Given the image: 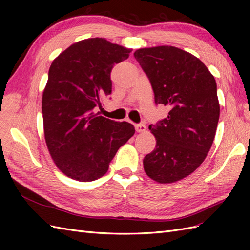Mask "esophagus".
I'll use <instances>...</instances> for the list:
<instances>
[{
  "instance_id": "obj_1",
  "label": "esophagus",
  "mask_w": 250,
  "mask_h": 250,
  "mask_svg": "<svg viewBox=\"0 0 250 250\" xmlns=\"http://www.w3.org/2000/svg\"><path fill=\"white\" fill-rule=\"evenodd\" d=\"M135 130H137V132H139V133L145 132L146 131V126L144 124H137V125H135Z\"/></svg>"
}]
</instances>
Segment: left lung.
Returning a JSON list of instances; mask_svg holds the SVG:
<instances>
[{
  "instance_id": "obj_1",
  "label": "left lung",
  "mask_w": 250,
  "mask_h": 250,
  "mask_svg": "<svg viewBox=\"0 0 250 250\" xmlns=\"http://www.w3.org/2000/svg\"><path fill=\"white\" fill-rule=\"evenodd\" d=\"M133 55L155 103L170 108L167 118L149 126L156 145L144 157V170L156 183H176L199 167L213 145L220 116L216 80L199 58L176 47L143 48Z\"/></svg>"
}]
</instances>
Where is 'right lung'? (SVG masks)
Instances as JSON below:
<instances>
[{
    "instance_id": "right-lung-1",
    "label": "right lung",
    "mask_w": 250,
    "mask_h": 250,
    "mask_svg": "<svg viewBox=\"0 0 250 250\" xmlns=\"http://www.w3.org/2000/svg\"><path fill=\"white\" fill-rule=\"evenodd\" d=\"M131 51L95 37L71 44L53 60L42 100L43 133L53 162L67 177L82 183L102 177L134 134L132 124L94 112L111 93L112 66Z\"/></svg>"
}]
</instances>
